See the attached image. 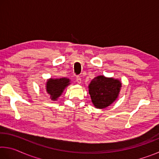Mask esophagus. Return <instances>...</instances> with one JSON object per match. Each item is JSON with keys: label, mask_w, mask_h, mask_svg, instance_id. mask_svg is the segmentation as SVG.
Returning <instances> with one entry per match:
<instances>
[{"label": "esophagus", "mask_w": 159, "mask_h": 159, "mask_svg": "<svg viewBox=\"0 0 159 159\" xmlns=\"http://www.w3.org/2000/svg\"><path fill=\"white\" fill-rule=\"evenodd\" d=\"M76 82H77L78 84H80V83H81V79H80V76H77Z\"/></svg>", "instance_id": "34e87169"}]
</instances>
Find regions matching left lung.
<instances>
[{"label": "left lung", "mask_w": 159, "mask_h": 159, "mask_svg": "<svg viewBox=\"0 0 159 159\" xmlns=\"http://www.w3.org/2000/svg\"><path fill=\"white\" fill-rule=\"evenodd\" d=\"M122 83L112 77L98 76L88 85V92L92 103L98 109H104L116 100L119 95Z\"/></svg>", "instance_id": "obj_1"}]
</instances>
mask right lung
<instances>
[{
  "instance_id": "add662e5",
  "label": "right lung",
  "mask_w": 159,
  "mask_h": 159,
  "mask_svg": "<svg viewBox=\"0 0 159 159\" xmlns=\"http://www.w3.org/2000/svg\"><path fill=\"white\" fill-rule=\"evenodd\" d=\"M70 81L71 80L68 78L48 79L45 85V90L50 95L51 100H57L58 98L61 95L65 88L71 84Z\"/></svg>"
}]
</instances>
